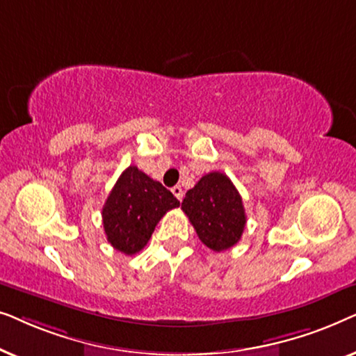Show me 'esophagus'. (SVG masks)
<instances>
[{
    "label": "esophagus",
    "instance_id": "34e87169",
    "mask_svg": "<svg viewBox=\"0 0 356 356\" xmlns=\"http://www.w3.org/2000/svg\"><path fill=\"white\" fill-rule=\"evenodd\" d=\"M172 193L175 194V197H177L178 201H181V199H183V188L179 186V184H177V186L172 188Z\"/></svg>",
    "mask_w": 356,
    "mask_h": 356
}]
</instances>
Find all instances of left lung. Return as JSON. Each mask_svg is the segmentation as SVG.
I'll list each match as a JSON object with an SVG mask.
<instances>
[{
  "instance_id": "1",
  "label": "left lung",
  "mask_w": 356,
  "mask_h": 356,
  "mask_svg": "<svg viewBox=\"0 0 356 356\" xmlns=\"http://www.w3.org/2000/svg\"><path fill=\"white\" fill-rule=\"evenodd\" d=\"M181 209L199 240L212 251L230 250L240 241L246 213L240 193L227 175L220 172L204 175L186 193Z\"/></svg>"
}]
</instances>
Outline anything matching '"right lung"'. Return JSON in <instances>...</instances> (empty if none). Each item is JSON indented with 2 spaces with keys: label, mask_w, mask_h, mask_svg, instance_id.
I'll return each instance as SVG.
<instances>
[{
  "label": "right lung",
  "mask_w": 356,
  "mask_h": 356,
  "mask_svg": "<svg viewBox=\"0 0 356 356\" xmlns=\"http://www.w3.org/2000/svg\"><path fill=\"white\" fill-rule=\"evenodd\" d=\"M178 206L167 188L131 165L102 209L106 240L116 251L133 256L147 245L160 218Z\"/></svg>",
  "instance_id": "right-lung-1"
}]
</instances>
